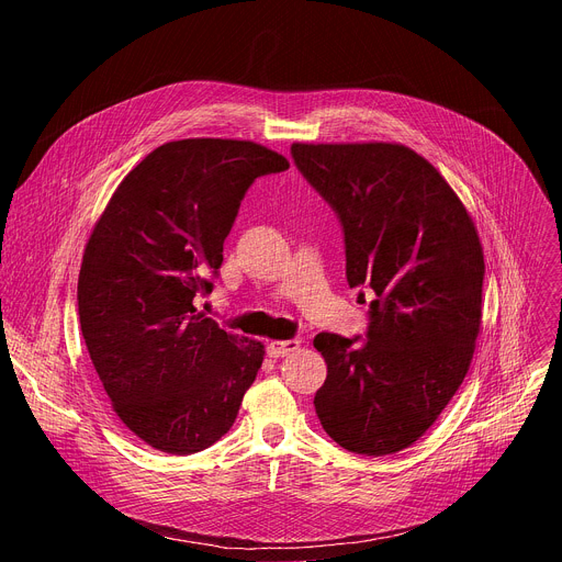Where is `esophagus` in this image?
<instances>
[{"label":"esophagus","instance_id":"esophagus-1","mask_svg":"<svg viewBox=\"0 0 562 562\" xmlns=\"http://www.w3.org/2000/svg\"><path fill=\"white\" fill-rule=\"evenodd\" d=\"M297 347H300V340H297V338H293V340H271V342L267 345V353H269L271 358H284V356L297 351Z\"/></svg>","mask_w":562,"mask_h":562}]
</instances>
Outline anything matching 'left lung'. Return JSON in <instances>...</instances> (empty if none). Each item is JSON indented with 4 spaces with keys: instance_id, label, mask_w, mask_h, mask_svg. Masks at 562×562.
Wrapping results in <instances>:
<instances>
[{
    "instance_id": "8db88e82",
    "label": "left lung",
    "mask_w": 562,
    "mask_h": 562,
    "mask_svg": "<svg viewBox=\"0 0 562 562\" xmlns=\"http://www.w3.org/2000/svg\"><path fill=\"white\" fill-rule=\"evenodd\" d=\"M302 176L345 228L347 282L375 293L367 340L317 334L323 429L347 451L412 447L462 384L483 323L485 256L440 171L395 142H293Z\"/></svg>"
}]
</instances>
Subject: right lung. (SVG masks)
I'll use <instances>...</instances> for the list:
<instances>
[{"label": "right lung", "mask_w": 562, "mask_h": 562, "mask_svg": "<svg viewBox=\"0 0 562 562\" xmlns=\"http://www.w3.org/2000/svg\"><path fill=\"white\" fill-rule=\"evenodd\" d=\"M289 159L251 139L189 137L150 150L95 222L77 282L79 325L117 418L148 447L187 456L235 423L265 360L195 308L239 202Z\"/></svg>", "instance_id": "1"}]
</instances>
